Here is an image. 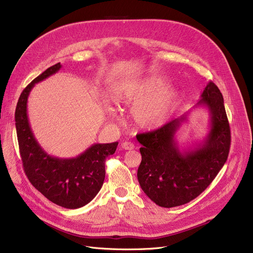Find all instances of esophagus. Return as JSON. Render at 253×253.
Returning a JSON list of instances; mask_svg holds the SVG:
<instances>
[{"label": "esophagus", "instance_id": "34e87169", "mask_svg": "<svg viewBox=\"0 0 253 253\" xmlns=\"http://www.w3.org/2000/svg\"><path fill=\"white\" fill-rule=\"evenodd\" d=\"M134 144L130 143V142H127V141H125L122 143V148L123 149H126V150H131L134 149Z\"/></svg>", "mask_w": 253, "mask_h": 253}]
</instances>
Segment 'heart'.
Listing matches in <instances>:
<instances>
[{
  "instance_id": "heart-1",
  "label": "heart",
  "mask_w": 253,
  "mask_h": 253,
  "mask_svg": "<svg viewBox=\"0 0 253 253\" xmlns=\"http://www.w3.org/2000/svg\"><path fill=\"white\" fill-rule=\"evenodd\" d=\"M168 80L162 76H149L139 80L119 82L113 88L112 100L116 104L135 105L131 118L141 128L164 126L181 102L176 88H167Z\"/></svg>"
}]
</instances>
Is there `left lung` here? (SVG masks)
I'll return each instance as SVG.
<instances>
[{"label":"left lung","mask_w":253,"mask_h":253,"mask_svg":"<svg viewBox=\"0 0 253 253\" xmlns=\"http://www.w3.org/2000/svg\"><path fill=\"white\" fill-rule=\"evenodd\" d=\"M206 108L209 130L203 141L181 150L177 131L187 123L189 110L161 128L137 135L142 145L138 181L145 195L165 208L181 206L200 196L227 160L231 130L222 94L210 81L194 108Z\"/></svg>","instance_id":"obj_1"}]
</instances>
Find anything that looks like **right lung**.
Segmentation results:
<instances>
[{
	"mask_svg": "<svg viewBox=\"0 0 253 253\" xmlns=\"http://www.w3.org/2000/svg\"><path fill=\"white\" fill-rule=\"evenodd\" d=\"M61 63L48 68L21 92L15 126L23 170L30 182L56 205L67 209L85 206L100 191L105 179V161L118 145L95 143L76 158L59 159L48 154L35 138L28 116V99L36 83L55 74Z\"/></svg>",
	"mask_w": 253,
	"mask_h": 253,
	"instance_id": "1",
	"label": "right lung"
}]
</instances>
